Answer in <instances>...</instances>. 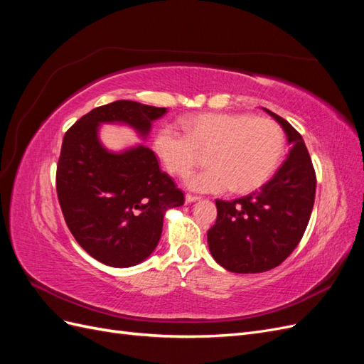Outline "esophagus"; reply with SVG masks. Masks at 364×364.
I'll list each match as a JSON object with an SVG mask.
<instances>
[{
    "instance_id": "1",
    "label": "esophagus",
    "mask_w": 364,
    "mask_h": 364,
    "mask_svg": "<svg viewBox=\"0 0 364 364\" xmlns=\"http://www.w3.org/2000/svg\"><path fill=\"white\" fill-rule=\"evenodd\" d=\"M199 199H200L199 196H193V194H186L185 196V202L186 203H193V202H197Z\"/></svg>"
}]
</instances>
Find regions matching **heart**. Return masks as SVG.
<instances>
[{"label":"heart","mask_w":364,"mask_h":364,"mask_svg":"<svg viewBox=\"0 0 364 364\" xmlns=\"http://www.w3.org/2000/svg\"><path fill=\"white\" fill-rule=\"evenodd\" d=\"M185 134L164 126L153 141L171 174H188L209 151L211 168L191 174L185 185L199 193H250L266 182L282 155L281 127L249 114H199L183 121Z\"/></svg>","instance_id":"b5f03b06"}]
</instances>
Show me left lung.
I'll list each match as a JSON object with an SVG mask.
<instances>
[{"label":"left lung","mask_w":364,"mask_h":364,"mask_svg":"<svg viewBox=\"0 0 364 364\" xmlns=\"http://www.w3.org/2000/svg\"><path fill=\"white\" fill-rule=\"evenodd\" d=\"M287 135L289 156L261 188L235 200H215L217 220L208 230L213 258L229 272L261 273L287 258L310 222L316 173L305 142L289 121L264 107Z\"/></svg>","instance_id":"obj_1"}]
</instances>
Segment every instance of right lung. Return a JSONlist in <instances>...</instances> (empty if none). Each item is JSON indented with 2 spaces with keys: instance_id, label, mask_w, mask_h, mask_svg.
Masks as SVG:
<instances>
[{
  "instance_id": "right-lung-1",
  "label": "right lung",
  "mask_w": 364,
  "mask_h": 364,
  "mask_svg": "<svg viewBox=\"0 0 364 364\" xmlns=\"http://www.w3.org/2000/svg\"><path fill=\"white\" fill-rule=\"evenodd\" d=\"M167 109L118 100L83 115L65 134L56 188L65 222L83 250L111 267H132L159 243L167 209L182 206L183 193L161 171L146 146L107 150L100 124H126L147 138Z\"/></svg>"
}]
</instances>
